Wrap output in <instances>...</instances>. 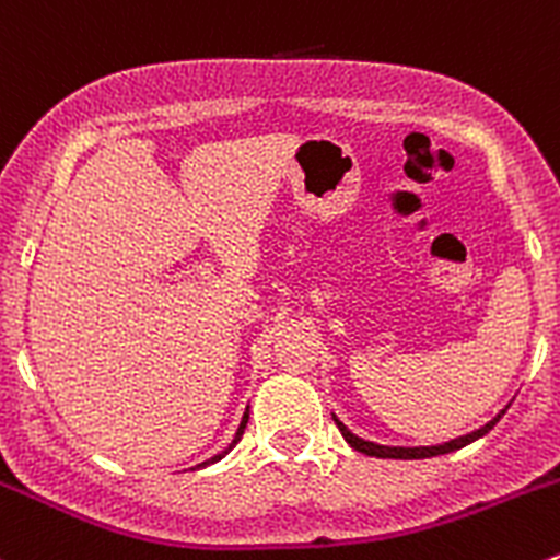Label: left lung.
<instances>
[{
    "instance_id": "8db88e82",
    "label": "left lung",
    "mask_w": 560,
    "mask_h": 560,
    "mask_svg": "<svg viewBox=\"0 0 560 560\" xmlns=\"http://www.w3.org/2000/svg\"><path fill=\"white\" fill-rule=\"evenodd\" d=\"M501 417H503V411L498 413L495 419H490L485 428L474 430V433H468V435H460V439H452L450 444H439V446H381V444H373V441H364V439H359V435H353L351 430L340 422V419H335V424L340 428L342 439H346L353 450L362 452V455L386 457V460H424V457H435V455H446V452L463 450V446L470 444V441H476V439H481L485 433H490Z\"/></svg>"
}]
</instances>
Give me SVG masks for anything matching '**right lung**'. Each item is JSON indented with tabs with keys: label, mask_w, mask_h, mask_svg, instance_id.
<instances>
[{
	"label": "right lung",
	"mask_w": 560,
	"mask_h": 560,
	"mask_svg": "<svg viewBox=\"0 0 560 560\" xmlns=\"http://www.w3.org/2000/svg\"><path fill=\"white\" fill-rule=\"evenodd\" d=\"M247 419H250V413H245V417H242V424H240V430H236L234 441H231V444H229V450H225V452H220V455H214V457H212V460L201 463V466H212V463H218V460H220V457H225V455H229V452H231V450H234V446H236V444H240L242 433H245V428H247Z\"/></svg>",
	"instance_id": "add662e5"
}]
</instances>
